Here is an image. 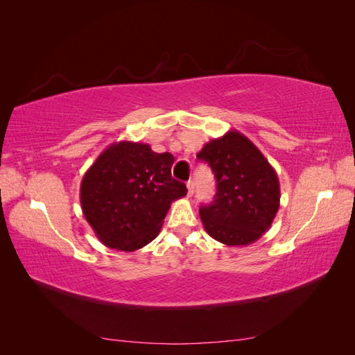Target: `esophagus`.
Returning a JSON list of instances; mask_svg holds the SVG:
<instances>
[{
  "label": "esophagus",
  "instance_id": "obj_1",
  "mask_svg": "<svg viewBox=\"0 0 355 355\" xmlns=\"http://www.w3.org/2000/svg\"><path fill=\"white\" fill-rule=\"evenodd\" d=\"M187 188H188V196L191 197L192 194H194V188H196V184H194V180H188L187 182Z\"/></svg>",
  "mask_w": 355,
  "mask_h": 355
}]
</instances>
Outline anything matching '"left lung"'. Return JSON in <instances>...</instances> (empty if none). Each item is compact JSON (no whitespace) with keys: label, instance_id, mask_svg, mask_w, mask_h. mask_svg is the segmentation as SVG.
<instances>
[{"label":"left lung","instance_id":"1","mask_svg":"<svg viewBox=\"0 0 355 355\" xmlns=\"http://www.w3.org/2000/svg\"><path fill=\"white\" fill-rule=\"evenodd\" d=\"M197 158L216 178L214 200L200 207L204 230L231 247L259 240L280 207V182L272 166L239 130L211 139Z\"/></svg>","mask_w":355,"mask_h":355}]
</instances>
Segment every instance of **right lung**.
Masks as SVG:
<instances>
[{
	"instance_id": "obj_1",
	"label": "right lung",
	"mask_w": 355,
	"mask_h": 355,
	"mask_svg": "<svg viewBox=\"0 0 355 355\" xmlns=\"http://www.w3.org/2000/svg\"><path fill=\"white\" fill-rule=\"evenodd\" d=\"M173 163L170 153L128 141L110 145L96 158L81 180L80 201L102 244L135 252L157 237L170 204L188 192L171 178Z\"/></svg>"
}]
</instances>
